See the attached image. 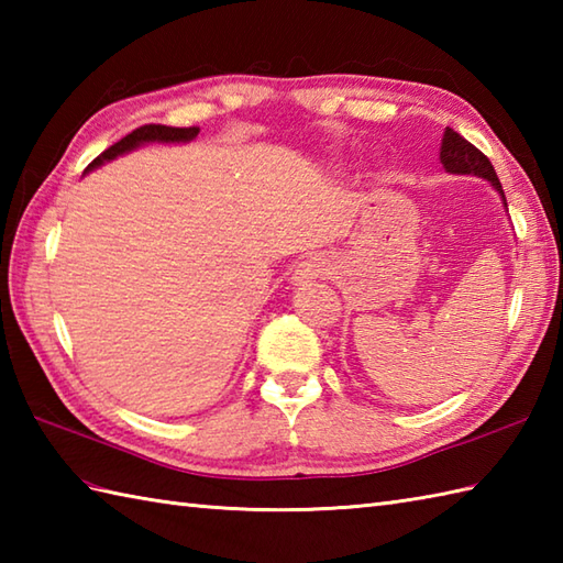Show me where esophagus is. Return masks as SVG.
I'll return each mask as SVG.
<instances>
[{"mask_svg":"<svg viewBox=\"0 0 563 563\" xmlns=\"http://www.w3.org/2000/svg\"><path fill=\"white\" fill-rule=\"evenodd\" d=\"M329 273V261L324 256H307L300 263H297L295 268V283H309V280H317V278H324Z\"/></svg>","mask_w":563,"mask_h":563,"instance_id":"obj_1","label":"esophagus"}]
</instances>
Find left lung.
I'll list each match as a JSON object with an SVG mask.
<instances>
[{"label":"left lung","mask_w":563,"mask_h":563,"mask_svg":"<svg viewBox=\"0 0 563 563\" xmlns=\"http://www.w3.org/2000/svg\"><path fill=\"white\" fill-rule=\"evenodd\" d=\"M440 162L452 174H474L488 178L504 196V188H500L498 176L494 172L492 162H488L482 150H476L470 140H464L460 133H454L452 128L445 130V137H442V150H440ZM506 200V198H504Z\"/></svg>","instance_id":"obj_1"}]
</instances>
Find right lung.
<instances>
[{
    "instance_id": "right-lung-1",
    "label": "right lung",
    "mask_w": 563,
    "mask_h": 563,
    "mask_svg": "<svg viewBox=\"0 0 563 563\" xmlns=\"http://www.w3.org/2000/svg\"><path fill=\"white\" fill-rule=\"evenodd\" d=\"M200 133V128H172V125H159V123H150V125H140L135 128L133 133H128L123 140H118L115 145H111L109 150H103L97 159H93L87 169H93V166H99L103 162H109L118 154H123L128 150H133L142 142H152V140H159V142H186V140H194Z\"/></svg>"
}]
</instances>
